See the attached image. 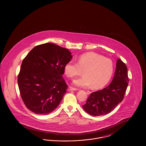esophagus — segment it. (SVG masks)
Here are the masks:
<instances>
[{
	"mask_svg": "<svg viewBox=\"0 0 146 146\" xmlns=\"http://www.w3.org/2000/svg\"><path fill=\"white\" fill-rule=\"evenodd\" d=\"M77 89H76V88H73V87H71V86H69V88H68V90L69 91H76V90Z\"/></svg>",
	"mask_w": 146,
	"mask_h": 146,
	"instance_id": "34e87169",
	"label": "esophagus"
}]
</instances>
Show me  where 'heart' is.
I'll return each mask as SVG.
<instances>
[{
	"mask_svg": "<svg viewBox=\"0 0 146 146\" xmlns=\"http://www.w3.org/2000/svg\"><path fill=\"white\" fill-rule=\"evenodd\" d=\"M66 76L73 78L83 73L84 76L73 80L77 87L86 88L92 85L95 89H101L109 82L114 71L111 60L103 56L90 52L80 56L76 63L70 60L63 68Z\"/></svg>",
	"mask_w": 146,
	"mask_h": 146,
	"instance_id": "heart-1",
	"label": "heart"
}]
</instances>
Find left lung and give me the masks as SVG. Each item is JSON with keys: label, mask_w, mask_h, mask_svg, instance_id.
Segmentation results:
<instances>
[{"label": "left lung", "mask_w": 146, "mask_h": 146, "mask_svg": "<svg viewBox=\"0 0 146 146\" xmlns=\"http://www.w3.org/2000/svg\"><path fill=\"white\" fill-rule=\"evenodd\" d=\"M128 82L127 67L119 58L111 84L102 90L91 93L86 103L83 106L84 110L93 116L110 113L123 101Z\"/></svg>", "instance_id": "left-lung-1"}]
</instances>
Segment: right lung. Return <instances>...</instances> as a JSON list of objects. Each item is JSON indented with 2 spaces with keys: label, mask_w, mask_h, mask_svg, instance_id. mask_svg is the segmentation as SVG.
Listing matches in <instances>:
<instances>
[{
  "label": "right lung",
  "mask_w": 146,
  "mask_h": 146,
  "mask_svg": "<svg viewBox=\"0 0 146 146\" xmlns=\"http://www.w3.org/2000/svg\"><path fill=\"white\" fill-rule=\"evenodd\" d=\"M72 56L68 49L52 43L36 46L26 56L17 82L29 110L46 115L58 107L67 89L62 77L64 66Z\"/></svg>",
  "instance_id": "obj_1"
}]
</instances>
